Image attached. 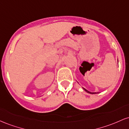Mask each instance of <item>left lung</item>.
I'll use <instances>...</instances> for the list:
<instances>
[{"label":"left lung","instance_id":"obj_1","mask_svg":"<svg viewBox=\"0 0 129 129\" xmlns=\"http://www.w3.org/2000/svg\"><path fill=\"white\" fill-rule=\"evenodd\" d=\"M84 90H85V91H87V93H91V94H94V93H91V92H90V91H88V90H87L86 89H85V88H84Z\"/></svg>","mask_w":129,"mask_h":129}]
</instances>
